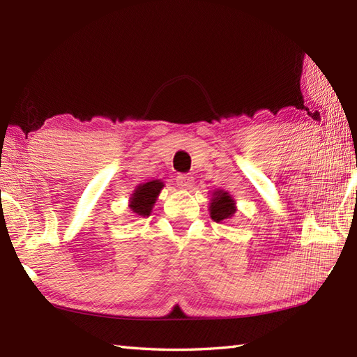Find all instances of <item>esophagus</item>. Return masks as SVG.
Masks as SVG:
<instances>
[{"mask_svg":"<svg viewBox=\"0 0 357 357\" xmlns=\"http://www.w3.org/2000/svg\"><path fill=\"white\" fill-rule=\"evenodd\" d=\"M195 183L193 176H188V174H179L176 178V184L179 188H184V190H188V188H192Z\"/></svg>","mask_w":357,"mask_h":357,"instance_id":"34e87169","label":"esophagus"}]
</instances>
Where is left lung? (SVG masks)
Listing matches in <instances>:
<instances>
[{
	"label": "left lung",
	"instance_id": "1",
	"mask_svg": "<svg viewBox=\"0 0 357 357\" xmlns=\"http://www.w3.org/2000/svg\"><path fill=\"white\" fill-rule=\"evenodd\" d=\"M210 218L213 219L215 222H224V221H230V219L236 213V201L233 199V196L218 188L213 193H211V199H210Z\"/></svg>",
	"mask_w": 357,
	"mask_h": 357
}]
</instances>
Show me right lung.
I'll return each instance as SVG.
<instances>
[{"label":"right lung","mask_w":357,"mask_h":357,"mask_svg":"<svg viewBox=\"0 0 357 357\" xmlns=\"http://www.w3.org/2000/svg\"><path fill=\"white\" fill-rule=\"evenodd\" d=\"M162 188H164V183L161 179H153V181H149V183L139 184L130 195V199H128V208H130L132 213L138 218L150 216Z\"/></svg>","instance_id":"1"}]
</instances>
